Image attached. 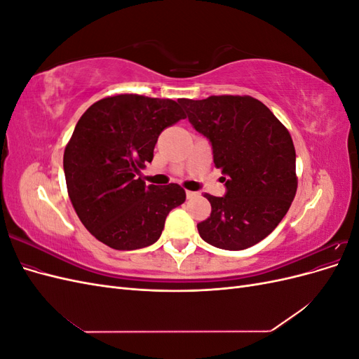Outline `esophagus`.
I'll use <instances>...</instances> for the list:
<instances>
[{"label":"esophagus","mask_w":359,"mask_h":359,"mask_svg":"<svg viewBox=\"0 0 359 359\" xmlns=\"http://www.w3.org/2000/svg\"><path fill=\"white\" fill-rule=\"evenodd\" d=\"M186 196H187V199H193V198H196V196H198V193H196V191H190V190H187V191H186Z\"/></svg>","instance_id":"1"}]
</instances>
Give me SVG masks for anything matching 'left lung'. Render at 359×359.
<instances>
[{
    "mask_svg": "<svg viewBox=\"0 0 359 359\" xmlns=\"http://www.w3.org/2000/svg\"><path fill=\"white\" fill-rule=\"evenodd\" d=\"M189 121L210 139L214 165L226 182L223 198H205L211 215L198 224L203 241L244 250L273 232L297 194L295 147L268 107L250 95L181 99Z\"/></svg>",
    "mask_w": 359,
    "mask_h": 359,
    "instance_id": "obj_1",
    "label": "left lung"
}]
</instances>
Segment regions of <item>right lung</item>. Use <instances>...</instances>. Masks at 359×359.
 Returning a JSON list of instances; mask_svg holds the SVG:
<instances>
[{
    "label": "right lung",
    "instance_id": "1",
    "mask_svg": "<svg viewBox=\"0 0 359 359\" xmlns=\"http://www.w3.org/2000/svg\"><path fill=\"white\" fill-rule=\"evenodd\" d=\"M186 118L178 102L118 94L91 104L64 149L69 198L82 224L115 250L154 244L168 214L184 203L178 184L147 186L137 177L166 127Z\"/></svg>",
    "mask_w": 359,
    "mask_h": 359
}]
</instances>
